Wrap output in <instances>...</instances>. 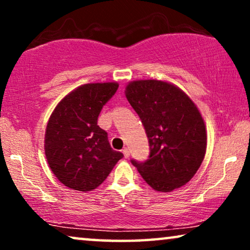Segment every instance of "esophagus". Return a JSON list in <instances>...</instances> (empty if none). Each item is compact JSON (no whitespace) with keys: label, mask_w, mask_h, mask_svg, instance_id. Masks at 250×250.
Here are the masks:
<instances>
[{"label":"esophagus","mask_w":250,"mask_h":250,"mask_svg":"<svg viewBox=\"0 0 250 250\" xmlns=\"http://www.w3.org/2000/svg\"><path fill=\"white\" fill-rule=\"evenodd\" d=\"M123 153H124L125 158H128V157H129V150H128V148L123 149Z\"/></svg>","instance_id":"34e87169"}]
</instances>
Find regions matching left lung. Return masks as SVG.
I'll return each mask as SVG.
<instances>
[{"label": "left lung", "instance_id": "left-lung-1", "mask_svg": "<svg viewBox=\"0 0 250 250\" xmlns=\"http://www.w3.org/2000/svg\"><path fill=\"white\" fill-rule=\"evenodd\" d=\"M126 98L148 136L146 162H131L143 180L160 192L187 184L197 173L205 153L206 126L197 105L175 85L163 81L131 82Z\"/></svg>", "mask_w": 250, "mask_h": 250}]
</instances>
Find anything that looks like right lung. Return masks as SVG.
Returning <instances> with one entry per match:
<instances>
[{"instance_id":"add662e5","label":"right lung","mask_w":250,"mask_h":250,"mask_svg":"<svg viewBox=\"0 0 250 250\" xmlns=\"http://www.w3.org/2000/svg\"><path fill=\"white\" fill-rule=\"evenodd\" d=\"M118 84L91 83L75 88L54 109L45 131L46 160L57 179L77 191H92L124 155L115 151L98 125L104 105Z\"/></svg>"}]
</instances>
